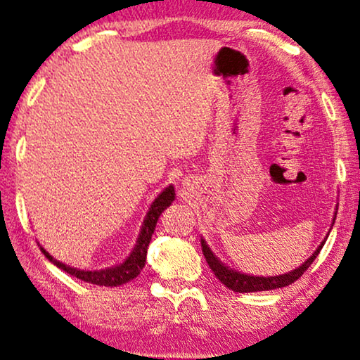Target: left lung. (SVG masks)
<instances>
[{
    "label": "left lung",
    "instance_id": "obj_1",
    "mask_svg": "<svg viewBox=\"0 0 360 360\" xmlns=\"http://www.w3.org/2000/svg\"><path fill=\"white\" fill-rule=\"evenodd\" d=\"M324 242L321 243V245L318 247V250H316L313 255H311L300 268H296V270L290 271V273H285V275L268 276V278L243 275V273L230 270L229 266H225L224 263H220L217 258H215V255L210 252V248L205 245L204 240H202V253L205 257V262H207L210 270L214 271V275L219 278L220 283H224L229 290L237 291V293H253V291H268V290L283 288V286L295 283V281L298 280V278L311 266V263L314 262V258L318 257V253L321 252V248H323Z\"/></svg>",
    "mask_w": 360,
    "mask_h": 360
}]
</instances>
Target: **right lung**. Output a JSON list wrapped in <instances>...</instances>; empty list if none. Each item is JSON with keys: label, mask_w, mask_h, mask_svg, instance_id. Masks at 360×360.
I'll list each match as a JSON object with an SVG mask.
<instances>
[{"label": "right lung", "mask_w": 360, "mask_h": 360, "mask_svg": "<svg viewBox=\"0 0 360 360\" xmlns=\"http://www.w3.org/2000/svg\"><path fill=\"white\" fill-rule=\"evenodd\" d=\"M172 200H174V188L169 186V188H166L160 195H158V198L155 199V202L151 204L150 210H148L146 219H145V222H143V227H141V233H140V237H138V242H136L135 248H133V252L130 253V257H128L123 263H120V265L108 268V270H100V271L77 270V268H72L69 265H64V263L54 260V258H52L42 247H41V252L44 253V255L49 258V260L54 263L56 266H59L60 270L67 271L72 276L79 278V280L87 281V283L98 285V286L124 285L141 273L143 266H145V263H146L148 247H150L151 237H153V233H155L158 219H160L162 210H165L166 207H169Z\"/></svg>", "instance_id": "obj_1"}]
</instances>
